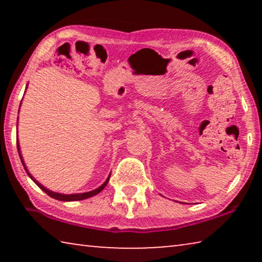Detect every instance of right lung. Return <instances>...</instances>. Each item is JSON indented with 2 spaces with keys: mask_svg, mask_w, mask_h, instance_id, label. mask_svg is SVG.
I'll return each instance as SVG.
<instances>
[{
  "mask_svg": "<svg viewBox=\"0 0 262 262\" xmlns=\"http://www.w3.org/2000/svg\"><path fill=\"white\" fill-rule=\"evenodd\" d=\"M26 88H28V85H26ZM20 104H21V101H20ZM20 107V106H19ZM17 149H18V154H19V158H20V161H21V164H23V166H24V168H25V171H26V173H28V176L30 177L31 179H32L35 184H37L39 187H40L43 192H45L47 195H50L51 198H53V199H56V200H59V201H79V200H84V199H88V198H91V196H94V195H97L98 193H100L101 190H103L105 187H106V185H107V183H108V180H110V177H111V174H108V177H107V179L105 180V183L101 185V186H99L98 188H96V189H94V190H90V192H85V193H77V194H62V193H56V192H53V190H50L48 188H46L45 186L43 185H41L40 183H39L38 180H35L34 178H33V176L29 172V170H28V167H26V165H25V163H24V159H23V156H21V154H20V147H19V142H18V140H17Z\"/></svg>",
  "mask_w": 262,
  "mask_h": 262,
  "instance_id": "right-lung-1",
  "label": "right lung"
}]
</instances>
